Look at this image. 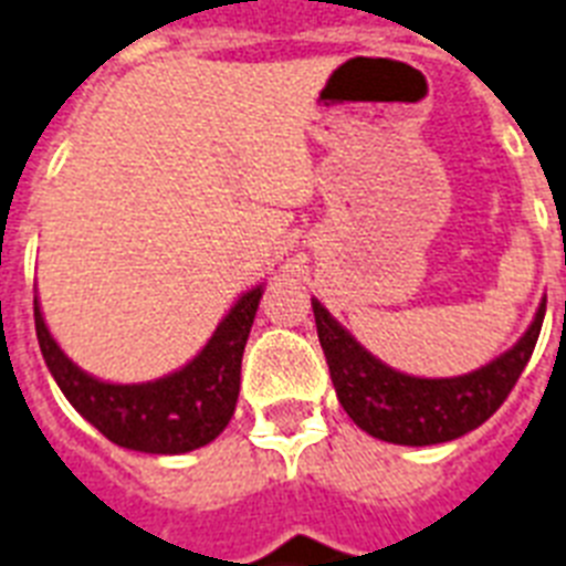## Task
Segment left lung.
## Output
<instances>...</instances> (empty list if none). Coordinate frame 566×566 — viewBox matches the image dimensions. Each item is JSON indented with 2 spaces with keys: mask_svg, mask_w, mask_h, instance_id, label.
<instances>
[{
  "mask_svg": "<svg viewBox=\"0 0 566 566\" xmlns=\"http://www.w3.org/2000/svg\"><path fill=\"white\" fill-rule=\"evenodd\" d=\"M312 312L338 403L345 406L356 427L388 444L427 447L462 438L503 406L535 350L546 301L526 336L512 350H505L485 368L450 379H420L388 368L374 359L318 301H312Z\"/></svg>",
  "mask_w": 566,
  "mask_h": 566,
  "instance_id": "1",
  "label": "left lung"
}]
</instances>
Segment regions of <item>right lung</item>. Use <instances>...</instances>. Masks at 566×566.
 <instances>
[{"instance_id":"1","label":"right lung","mask_w":566,"mask_h":566,"mask_svg":"<svg viewBox=\"0 0 566 566\" xmlns=\"http://www.w3.org/2000/svg\"><path fill=\"white\" fill-rule=\"evenodd\" d=\"M262 286L239 297L221 318L196 359L169 377L139 386H113L72 365L40 315L34 297V327L54 382L84 420L107 441L137 453L178 455L210 444L237 409L239 370L248 333L260 306Z\"/></svg>"}]
</instances>
